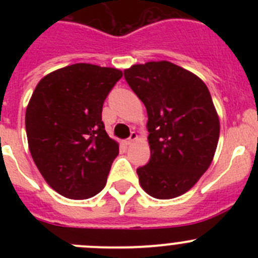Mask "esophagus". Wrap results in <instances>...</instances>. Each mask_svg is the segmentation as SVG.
<instances>
[{"label":"esophagus","instance_id":"1","mask_svg":"<svg viewBox=\"0 0 258 258\" xmlns=\"http://www.w3.org/2000/svg\"><path fill=\"white\" fill-rule=\"evenodd\" d=\"M137 140H138V134H137L136 132H133V133L131 134V137H129V138H127V140L125 141V145H126V146L132 145V143H133L134 141H137Z\"/></svg>","mask_w":258,"mask_h":258}]
</instances>
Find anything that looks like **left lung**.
Masks as SVG:
<instances>
[{
    "mask_svg": "<svg viewBox=\"0 0 258 258\" xmlns=\"http://www.w3.org/2000/svg\"><path fill=\"white\" fill-rule=\"evenodd\" d=\"M147 109L150 161L137 169L141 187L156 199L187 192L213 160L220 118L203 80L170 61H147L124 71Z\"/></svg>",
    "mask_w": 258,
    "mask_h": 258,
    "instance_id": "1",
    "label": "left lung"
}]
</instances>
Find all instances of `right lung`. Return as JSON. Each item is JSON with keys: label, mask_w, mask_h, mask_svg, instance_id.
Wrapping results in <instances>:
<instances>
[{"label": "right lung", "mask_w": 258, "mask_h": 258, "mask_svg": "<svg viewBox=\"0 0 258 258\" xmlns=\"http://www.w3.org/2000/svg\"><path fill=\"white\" fill-rule=\"evenodd\" d=\"M122 77L117 68L76 63L40 80L26 111L32 159L52 190L83 200L103 190L118 143L109 138L102 107Z\"/></svg>", "instance_id": "right-lung-1"}]
</instances>
